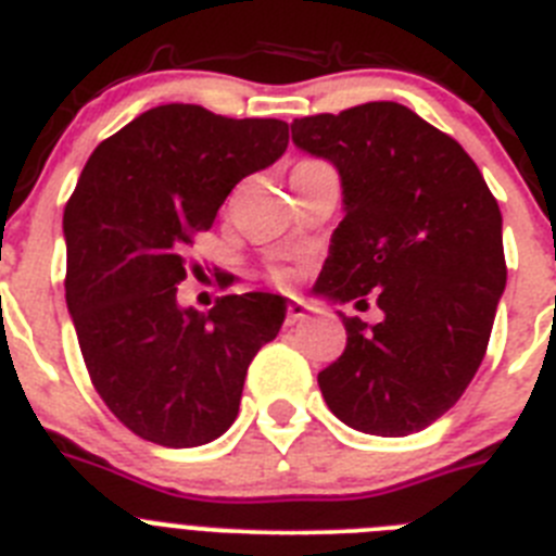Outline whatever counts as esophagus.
<instances>
[{
    "label": "esophagus",
    "mask_w": 556,
    "mask_h": 556,
    "mask_svg": "<svg viewBox=\"0 0 556 556\" xmlns=\"http://www.w3.org/2000/svg\"><path fill=\"white\" fill-rule=\"evenodd\" d=\"M308 320V306L303 301H289L287 306V323L294 326V323H303Z\"/></svg>",
    "instance_id": "obj_1"
}]
</instances>
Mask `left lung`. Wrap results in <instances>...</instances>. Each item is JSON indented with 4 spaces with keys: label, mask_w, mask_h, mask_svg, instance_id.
I'll return each mask as SVG.
<instances>
[{
    "label": "left lung",
    "mask_w": 556,
    "mask_h": 556,
    "mask_svg": "<svg viewBox=\"0 0 556 556\" xmlns=\"http://www.w3.org/2000/svg\"><path fill=\"white\" fill-rule=\"evenodd\" d=\"M298 150L333 164L345 217L314 292L384 312L342 317L345 353L317 376L328 409L376 437L443 417L479 370L507 287L501 211L451 136L397 102L292 122Z\"/></svg>",
    "instance_id": "left-lung-1"
}]
</instances>
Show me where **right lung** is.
Returning <instances> with one entry per match:
<instances>
[{
    "label": "right lung",
    "instance_id": "add662e5",
    "mask_svg": "<svg viewBox=\"0 0 556 556\" xmlns=\"http://www.w3.org/2000/svg\"><path fill=\"white\" fill-rule=\"evenodd\" d=\"M289 125L159 105L102 141L63 211L66 306L88 376L132 434L166 448L223 437L253 356L287 298L225 294L180 306L186 250L236 184L281 159Z\"/></svg>",
    "mask_w": 556,
    "mask_h": 556
}]
</instances>
